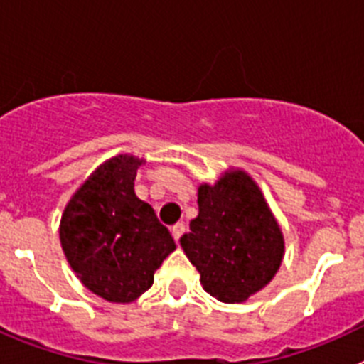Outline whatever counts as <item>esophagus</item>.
Masks as SVG:
<instances>
[{
    "mask_svg": "<svg viewBox=\"0 0 364 364\" xmlns=\"http://www.w3.org/2000/svg\"><path fill=\"white\" fill-rule=\"evenodd\" d=\"M184 231H186V226H184V224H182V222H176L175 226L171 228V235H173V239H175V240H178L180 237H182V235H184Z\"/></svg>",
    "mask_w": 364,
    "mask_h": 364,
    "instance_id": "34e87169",
    "label": "esophagus"
}]
</instances>
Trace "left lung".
Listing matches in <instances>:
<instances>
[{
	"label": "left lung",
	"mask_w": 364,
	"mask_h": 364,
	"mask_svg": "<svg viewBox=\"0 0 364 364\" xmlns=\"http://www.w3.org/2000/svg\"><path fill=\"white\" fill-rule=\"evenodd\" d=\"M180 246L200 284L222 302H244L277 273L284 239L264 195L247 173L230 169L198 188V215Z\"/></svg>",
	"instance_id": "1"
}]
</instances>
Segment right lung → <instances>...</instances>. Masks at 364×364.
<instances>
[{"label": "right lung", "instance_id": "1", "mask_svg": "<svg viewBox=\"0 0 364 364\" xmlns=\"http://www.w3.org/2000/svg\"><path fill=\"white\" fill-rule=\"evenodd\" d=\"M142 162L118 154L96 167L60 222L70 268L85 288L109 302H133L149 290L154 272L176 247L153 208L134 195Z\"/></svg>", "mask_w": 364, "mask_h": 364}]
</instances>
